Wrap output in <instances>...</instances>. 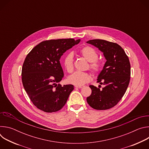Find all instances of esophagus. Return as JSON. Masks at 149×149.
Returning <instances> with one entry per match:
<instances>
[{
    "label": "esophagus",
    "instance_id": "esophagus-1",
    "mask_svg": "<svg viewBox=\"0 0 149 149\" xmlns=\"http://www.w3.org/2000/svg\"><path fill=\"white\" fill-rule=\"evenodd\" d=\"M75 87L76 88H83V86H75Z\"/></svg>",
    "mask_w": 149,
    "mask_h": 149
}]
</instances>
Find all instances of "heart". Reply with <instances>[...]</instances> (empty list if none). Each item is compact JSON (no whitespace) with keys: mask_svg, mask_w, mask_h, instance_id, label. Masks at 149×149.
<instances>
[{"mask_svg":"<svg viewBox=\"0 0 149 149\" xmlns=\"http://www.w3.org/2000/svg\"><path fill=\"white\" fill-rule=\"evenodd\" d=\"M79 54L87 61L90 62L88 68L94 74H98L102 66V61L98 59V54L97 51L90 46L82 47L79 51ZM62 65L68 73H71L74 70V55L71 52L67 53L63 56ZM91 75L86 72H75L67 78L68 83L77 86H82L90 81Z\"/></svg>","mask_w":149,"mask_h":149,"instance_id":"obj_1","label":"heart"}]
</instances>
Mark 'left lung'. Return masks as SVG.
Returning <instances> with one entry per match:
<instances>
[{"instance_id": "left-lung-1", "label": "left lung", "mask_w": 149, "mask_h": 149, "mask_svg": "<svg viewBox=\"0 0 149 149\" xmlns=\"http://www.w3.org/2000/svg\"><path fill=\"white\" fill-rule=\"evenodd\" d=\"M87 43L102 51L107 61L97 79V82L105 87L100 90L90 85L92 93L87 101L95 110H108L118 104L129 86L131 75L129 59L124 49L114 42L92 39Z\"/></svg>"}]
</instances>
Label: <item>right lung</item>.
I'll return each instance as SVG.
<instances>
[{"instance_id":"add662e5","label":"right lung","mask_w":149,"mask_h":149,"mask_svg":"<svg viewBox=\"0 0 149 149\" xmlns=\"http://www.w3.org/2000/svg\"><path fill=\"white\" fill-rule=\"evenodd\" d=\"M80 39H51L42 41L26 55L22 68V81L31 101L46 113L60 110L67 102L73 85L59 84L63 72L59 59Z\"/></svg>"}]
</instances>
